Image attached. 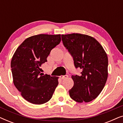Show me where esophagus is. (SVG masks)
Here are the masks:
<instances>
[{
  "mask_svg": "<svg viewBox=\"0 0 123 123\" xmlns=\"http://www.w3.org/2000/svg\"><path fill=\"white\" fill-rule=\"evenodd\" d=\"M68 76L67 75H60V78L62 79V80H64V79H67L68 78Z\"/></svg>",
  "mask_w": 123,
  "mask_h": 123,
  "instance_id": "34e87169",
  "label": "esophagus"
}]
</instances>
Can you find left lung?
I'll return each instance as SVG.
<instances>
[{"mask_svg":"<svg viewBox=\"0 0 123 123\" xmlns=\"http://www.w3.org/2000/svg\"><path fill=\"white\" fill-rule=\"evenodd\" d=\"M63 45L73 58L80 75H72L74 86L70 97L77 102L95 99L105 86L108 76V58L102 45L92 37L80 33L62 35Z\"/></svg>","mask_w":123,"mask_h":123,"instance_id":"obj_1","label":"left lung"}]
</instances>
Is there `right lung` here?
Wrapping results in <instances>:
<instances>
[{
  "label": "right lung",
  "mask_w": 123,
  "mask_h": 123,
  "mask_svg": "<svg viewBox=\"0 0 123 123\" xmlns=\"http://www.w3.org/2000/svg\"><path fill=\"white\" fill-rule=\"evenodd\" d=\"M59 35L39 34L28 37L18 47L11 60L13 83L25 100L41 105L49 101L58 85V77L41 73V65L61 41Z\"/></svg>",
  "instance_id": "1"
}]
</instances>
